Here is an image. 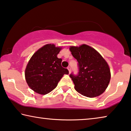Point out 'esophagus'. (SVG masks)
I'll return each instance as SVG.
<instances>
[{"mask_svg": "<svg viewBox=\"0 0 131 131\" xmlns=\"http://www.w3.org/2000/svg\"><path fill=\"white\" fill-rule=\"evenodd\" d=\"M68 71H69V73L71 72V67H70V66H68Z\"/></svg>", "mask_w": 131, "mask_h": 131, "instance_id": "1", "label": "esophagus"}]
</instances>
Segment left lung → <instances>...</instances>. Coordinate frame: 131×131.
Wrapping results in <instances>:
<instances>
[{
    "mask_svg": "<svg viewBox=\"0 0 131 131\" xmlns=\"http://www.w3.org/2000/svg\"><path fill=\"white\" fill-rule=\"evenodd\" d=\"M70 50L78 62V73L69 75L75 90L88 97L102 94L110 80V69L106 60L94 49L86 45L72 46Z\"/></svg>",
    "mask_w": 131,
    "mask_h": 131,
    "instance_id": "1",
    "label": "left lung"
}]
</instances>
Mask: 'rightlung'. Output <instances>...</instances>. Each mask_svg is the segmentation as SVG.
<instances>
[{"label": "right lung", "instance_id": "obj_1", "mask_svg": "<svg viewBox=\"0 0 131 131\" xmlns=\"http://www.w3.org/2000/svg\"><path fill=\"white\" fill-rule=\"evenodd\" d=\"M60 48L46 45L38 50L28 62L25 79L28 86L40 94L45 95L54 89L64 74L69 71L61 65L62 59L57 55Z\"/></svg>", "mask_w": 131, "mask_h": 131}]
</instances>
